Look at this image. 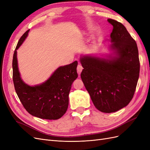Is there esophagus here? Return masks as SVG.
Returning a JSON list of instances; mask_svg holds the SVG:
<instances>
[{
  "instance_id": "obj_1",
  "label": "esophagus",
  "mask_w": 150,
  "mask_h": 150,
  "mask_svg": "<svg viewBox=\"0 0 150 150\" xmlns=\"http://www.w3.org/2000/svg\"><path fill=\"white\" fill-rule=\"evenodd\" d=\"M83 67L82 65L79 64L78 65V67H77V72H78V73L79 75L81 74V71H83Z\"/></svg>"
}]
</instances>
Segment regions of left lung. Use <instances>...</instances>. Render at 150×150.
Segmentation results:
<instances>
[{
  "label": "left lung",
  "instance_id": "obj_1",
  "mask_svg": "<svg viewBox=\"0 0 150 150\" xmlns=\"http://www.w3.org/2000/svg\"><path fill=\"white\" fill-rule=\"evenodd\" d=\"M113 26L110 59L84 56L81 78L99 111L110 113L126 106L132 99L139 74L137 42L121 22L108 19Z\"/></svg>",
  "mask_w": 150,
  "mask_h": 150
}]
</instances>
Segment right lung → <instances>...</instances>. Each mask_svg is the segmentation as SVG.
I'll use <instances>...</instances> for the list:
<instances>
[{"instance_id":"1","label":"right lung","mask_w":150,"mask_h":150,"mask_svg":"<svg viewBox=\"0 0 150 150\" xmlns=\"http://www.w3.org/2000/svg\"><path fill=\"white\" fill-rule=\"evenodd\" d=\"M29 31L22 35L13 53L12 78L16 92L22 105L31 115L45 120H58L67 110L71 85L78 78V62L58 67L41 84L34 86L26 84L21 79L18 69L17 50L24 41Z\"/></svg>"}]
</instances>
